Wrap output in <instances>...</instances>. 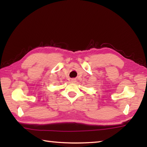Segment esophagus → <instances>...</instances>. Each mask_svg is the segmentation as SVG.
<instances>
[{
	"instance_id": "1",
	"label": "esophagus",
	"mask_w": 147,
	"mask_h": 147,
	"mask_svg": "<svg viewBox=\"0 0 147 147\" xmlns=\"http://www.w3.org/2000/svg\"><path fill=\"white\" fill-rule=\"evenodd\" d=\"M71 82H72V83H76V79H71Z\"/></svg>"
}]
</instances>
